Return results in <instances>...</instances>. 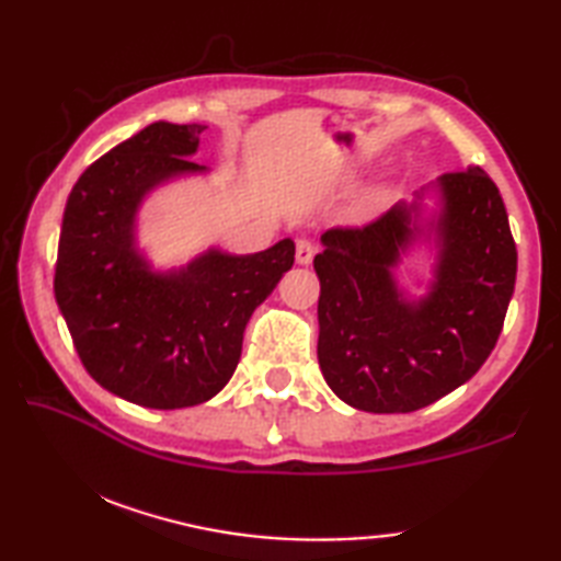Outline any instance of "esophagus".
Instances as JSON below:
<instances>
[{
  "label": "esophagus",
  "mask_w": 561,
  "mask_h": 561,
  "mask_svg": "<svg viewBox=\"0 0 561 561\" xmlns=\"http://www.w3.org/2000/svg\"><path fill=\"white\" fill-rule=\"evenodd\" d=\"M316 250L318 248H316L313 241H308V238H301V241L296 243V262H299V265H311Z\"/></svg>",
  "instance_id": "esophagus-1"
}]
</instances>
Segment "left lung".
<instances>
[{
    "mask_svg": "<svg viewBox=\"0 0 561 561\" xmlns=\"http://www.w3.org/2000/svg\"><path fill=\"white\" fill-rule=\"evenodd\" d=\"M438 190L440 250L422 301L404 299L390 272L416 233V207L396 205L320 238L318 364L332 392L356 410L426 408L478 374L502 335L518 262L504 199L480 165L440 175Z\"/></svg>",
    "mask_w": 561,
    "mask_h": 561,
    "instance_id": "1",
    "label": "left lung"
}]
</instances>
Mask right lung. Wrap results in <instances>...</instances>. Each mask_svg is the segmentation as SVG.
I'll return each instance as SVG.
<instances>
[{"label":"right lung","instance_id":"right-lung-1","mask_svg":"<svg viewBox=\"0 0 561 561\" xmlns=\"http://www.w3.org/2000/svg\"><path fill=\"white\" fill-rule=\"evenodd\" d=\"M205 125L153 123L93 161L71 187L55 265V299L89 376L151 410L207 402L229 383L255 308L291 270V238L255 255L207 250L153 274L135 250L149 190L205 171L190 161Z\"/></svg>","mask_w":561,"mask_h":561}]
</instances>
